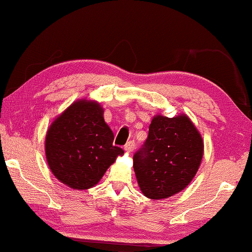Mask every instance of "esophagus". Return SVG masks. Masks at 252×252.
I'll list each match as a JSON object with an SVG mask.
<instances>
[{"label":"esophagus","instance_id":"obj_1","mask_svg":"<svg viewBox=\"0 0 252 252\" xmlns=\"http://www.w3.org/2000/svg\"><path fill=\"white\" fill-rule=\"evenodd\" d=\"M135 149V142L134 141H129L125 146V150L126 153H132V151Z\"/></svg>","mask_w":252,"mask_h":252}]
</instances>
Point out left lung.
<instances>
[{
  "label": "left lung",
  "instance_id": "obj_1",
  "mask_svg": "<svg viewBox=\"0 0 252 252\" xmlns=\"http://www.w3.org/2000/svg\"><path fill=\"white\" fill-rule=\"evenodd\" d=\"M203 151V139L187 115H156L145 145L133 156V169L142 194L163 199L179 193L196 175Z\"/></svg>",
  "mask_w": 252,
  "mask_h": 252
}]
</instances>
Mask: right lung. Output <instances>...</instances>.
<instances>
[{"label":"right lung","instance_id":"1","mask_svg":"<svg viewBox=\"0 0 252 252\" xmlns=\"http://www.w3.org/2000/svg\"><path fill=\"white\" fill-rule=\"evenodd\" d=\"M99 103L78 99L51 123L47 131V162L55 177L74 189L96 185L118 156L114 134L103 118Z\"/></svg>","mask_w":252,"mask_h":252}]
</instances>
